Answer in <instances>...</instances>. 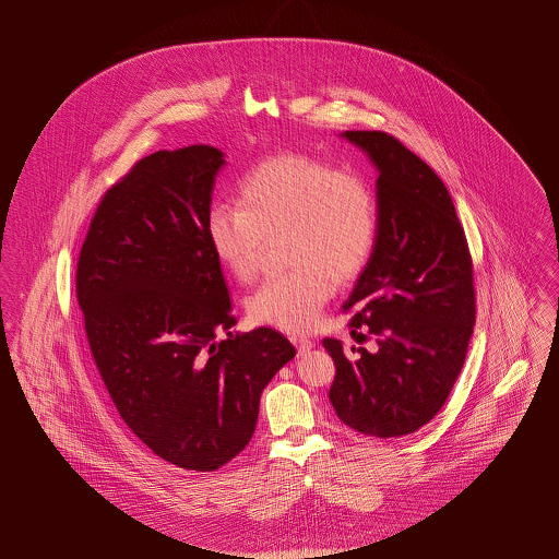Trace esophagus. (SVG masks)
Wrapping results in <instances>:
<instances>
[{"label": "esophagus", "instance_id": "1", "mask_svg": "<svg viewBox=\"0 0 559 559\" xmlns=\"http://www.w3.org/2000/svg\"><path fill=\"white\" fill-rule=\"evenodd\" d=\"M293 346L297 347V354L301 356V354H306V352H310L312 347H314V342L312 340H308V337H301V335H292Z\"/></svg>", "mask_w": 559, "mask_h": 559}]
</instances>
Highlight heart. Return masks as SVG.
<instances>
[{"instance_id": "obj_1", "label": "heart", "mask_w": 559, "mask_h": 559, "mask_svg": "<svg viewBox=\"0 0 559 559\" xmlns=\"http://www.w3.org/2000/svg\"><path fill=\"white\" fill-rule=\"evenodd\" d=\"M239 205H212L205 235L233 278L251 283L267 239L283 233L287 272L267 278L247 301L251 320L289 333L310 331L335 293L371 260L379 212L358 174L304 155H276L251 167L237 187Z\"/></svg>"}]
</instances>
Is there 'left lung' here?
Masks as SVG:
<instances>
[{
  "instance_id": "obj_1",
  "label": "left lung",
  "mask_w": 559,
  "mask_h": 559,
  "mask_svg": "<svg viewBox=\"0 0 559 559\" xmlns=\"http://www.w3.org/2000/svg\"><path fill=\"white\" fill-rule=\"evenodd\" d=\"M374 167L379 235L344 304L377 349L322 340L335 362L329 400L347 427L400 438L429 424L463 369L476 324L474 264L436 171L385 132H346ZM367 337V335H365Z\"/></svg>"
}]
</instances>
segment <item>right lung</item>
Wrapping results in <instances>:
<instances>
[{"label": "right lung", "instance_id": "1", "mask_svg": "<svg viewBox=\"0 0 559 559\" xmlns=\"http://www.w3.org/2000/svg\"><path fill=\"white\" fill-rule=\"evenodd\" d=\"M222 165L205 144L138 160L105 192L75 274L87 344L121 419L188 472H215L249 444L264 388L295 356L270 326L230 331L237 317L205 235Z\"/></svg>", "mask_w": 559, "mask_h": 559}]
</instances>
